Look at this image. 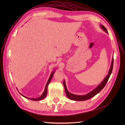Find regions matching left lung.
I'll list each match as a JSON object with an SVG mask.
<instances>
[{
    "label": "left lung",
    "mask_w": 125,
    "mask_h": 125,
    "mask_svg": "<svg viewBox=\"0 0 125 125\" xmlns=\"http://www.w3.org/2000/svg\"><path fill=\"white\" fill-rule=\"evenodd\" d=\"M100 27L103 31H104L106 33H108V31H107L106 28L103 25H101ZM113 65H114V58L113 57L112 61H111V65H110V68H109V70L108 71V74L106 75V76L105 77V78L102 81V82L99 85H98L97 87H96L94 90L91 91V92H90L89 93H88V94H87L86 95H75V94H72V93H70L69 92H68V91L67 90V87L66 86V83H65V81H64L63 86L64 87L65 92V93H66L67 97L69 98V99H70V100H72L84 101V100H87L88 99H90V98L95 96L98 93H99L104 88L105 86L106 85V84L109 79V78L111 74V73H112L113 69Z\"/></svg>",
    "instance_id": "obj_1"
}]
</instances>
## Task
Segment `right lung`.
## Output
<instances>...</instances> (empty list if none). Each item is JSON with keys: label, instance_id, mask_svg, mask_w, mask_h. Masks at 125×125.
<instances>
[{"label": "right lung", "instance_id": "add662e5", "mask_svg": "<svg viewBox=\"0 0 125 125\" xmlns=\"http://www.w3.org/2000/svg\"><path fill=\"white\" fill-rule=\"evenodd\" d=\"M54 72H55V70H54L53 71H52V73H51V75H50V77H49V80H48V82H47V84H46V85H45V88H44V92H43V93L42 94V95H41L40 97H38V98H31L27 97L25 96H24L23 95H22L21 93H20V92H19V93L22 96H23L24 97H25V98H27V99H30V100H32V101H39V100H43V99H44V98H45V97L47 96L48 85H49V84L50 83V82H51V80H52V76H53V74H54ZM17 90H18V89H17Z\"/></svg>", "mask_w": 125, "mask_h": 125}]
</instances>
